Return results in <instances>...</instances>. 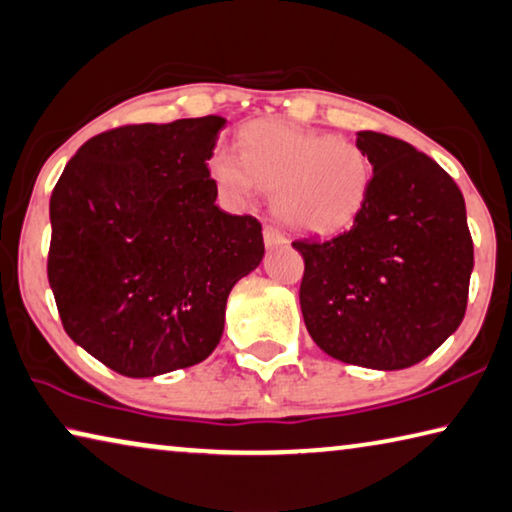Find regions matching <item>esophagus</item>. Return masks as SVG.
<instances>
[{
	"label": "esophagus",
	"instance_id": "1",
	"mask_svg": "<svg viewBox=\"0 0 512 512\" xmlns=\"http://www.w3.org/2000/svg\"><path fill=\"white\" fill-rule=\"evenodd\" d=\"M264 243H266V248H278V246H282V243H287V239H285V234L278 230V227L266 225L264 227Z\"/></svg>",
	"mask_w": 512,
	"mask_h": 512
}]
</instances>
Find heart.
Here are the masks:
<instances>
[{
	"label": "heart",
	"instance_id": "heart-1",
	"mask_svg": "<svg viewBox=\"0 0 512 512\" xmlns=\"http://www.w3.org/2000/svg\"><path fill=\"white\" fill-rule=\"evenodd\" d=\"M221 193L248 200L255 189L273 191V214L307 234H330L353 225L367 205L373 166L358 143L303 132L275 120L241 129L239 152L221 148L209 159Z\"/></svg>",
	"mask_w": 512,
	"mask_h": 512
}]
</instances>
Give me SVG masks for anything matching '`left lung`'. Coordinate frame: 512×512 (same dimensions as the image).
Instances as JSON below:
<instances>
[{"label":"left lung","mask_w":512,"mask_h":512,"mask_svg":"<svg viewBox=\"0 0 512 512\" xmlns=\"http://www.w3.org/2000/svg\"><path fill=\"white\" fill-rule=\"evenodd\" d=\"M373 182L367 205L330 239L291 243L305 259L300 310L330 358L396 371L428 358L467 310L474 243L458 184L428 154L358 132Z\"/></svg>","instance_id":"left-lung-1"}]
</instances>
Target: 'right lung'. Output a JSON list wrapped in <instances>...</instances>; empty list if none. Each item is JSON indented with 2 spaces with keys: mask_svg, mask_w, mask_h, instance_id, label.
<instances>
[{
  "mask_svg": "<svg viewBox=\"0 0 512 512\" xmlns=\"http://www.w3.org/2000/svg\"><path fill=\"white\" fill-rule=\"evenodd\" d=\"M221 116L93 136L50 198L47 278L70 339L129 378L193 367L221 342L232 287L264 257L262 225L216 205Z\"/></svg>",
  "mask_w": 512,
  "mask_h": 512,
  "instance_id": "add662e5",
  "label": "right lung"
}]
</instances>
